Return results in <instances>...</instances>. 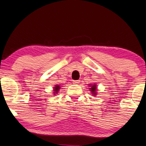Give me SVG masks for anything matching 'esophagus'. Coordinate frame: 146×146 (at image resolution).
Returning <instances> with one entry per match:
<instances>
[{"mask_svg": "<svg viewBox=\"0 0 146 146\" xmlns=\"http://www.w3.org/2000/svg\"><path fill=\"white\" fill-rule=\"evenodd\" d=\"M80 83V80H74L73 84H78Z\"/></svg>", "mask_w": 146, "mask_h": 146, "instance_id": "1", "label": "esophagus"}]
</instances>
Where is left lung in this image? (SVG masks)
<instances>
[{
	"instance_id": "left-lung-1",
	"label": "left lung",
	"mask_w": 146,
	"mask_h": 146,
	"mask_svg": "<svg viewBox=\"0 0 146 146\" xmlns=\"http://www.w3.org/2000/svg\"><path fill=\"white\" fill-rule=\"evenodd\" d=\"M89 86H90V91L92 93V94L94 96H96L97 95V91H98V89H97V85L96 84H89Z\"/></svg>"
}]
</instances>
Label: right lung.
<instances>
[{"mask_svg": "<svg viewBox=\"0 0 146 146\" xmlns=\"http://www.w3.org/2000/svg\"><path fill=\"white\" fill-rule=\"evenodd\" d=\"M60 89V86H58V85H55L54 86V87L53 88V94L54 96H55L56 94H57L58 92H59V90Z\"/></svg>", "mask_w": 146, "mask_h": 146, "instance_id": "right-lung-1", "label": "right lung"}]
</instances>
